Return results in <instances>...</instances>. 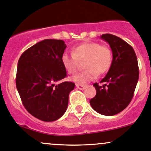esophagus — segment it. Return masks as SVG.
Listing matches in <instances>:
<instances>
[{"label": "esophagus", "instance_id": "1", "mask_svg": "<svg viewBox=\"0 0 151 151\" xmlns=\"http://www.w3.org/2000/svg\"><path fill=\"white\" fill-rule=\"evenodd\" d=\"M76 87H77L78 88L81 89V90H83V89L86 88L85 86H84V85H81V84H77V83H76Z\"/></svg>", "mask_w": 151, "mask_h": 151}]
</instances>
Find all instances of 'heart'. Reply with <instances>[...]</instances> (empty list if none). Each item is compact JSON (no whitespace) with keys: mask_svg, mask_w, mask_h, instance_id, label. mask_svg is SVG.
I'll return each instance as SVG.
<instances>
[{"mask_svg":"<svg viewBox=\"0 0 151 151\" xmlns=\"http://www.w3.org/2000/svg\"><path fill=\"white\" fill-rule=\"evenodd\" d=\"M87 68L73 76L72 80L77 84L84 85L94 80L99 74L109 69L112 62V52L106 46L96 42L81 44L74 47L73 53L65 52L61 57V62L70 74H73L78 68V60H83Z\"/></svg>","mask_w":151,"mask_h":151,"instance_id":"1","label":"heart"}]
</instances>
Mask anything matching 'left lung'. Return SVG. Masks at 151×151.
<instances>
[{"instance_id": "8db88e82", "label": "left lung", "mask_w": 151, "mask_h": 151, "mask_svg": "<svg viewBox=\"0 0 151 151\" xmlns=\"http://www.w3.org/2000/svg\"><path fill=\"white\" fill-rule=\"evenodd\" d=\"M101 39L109 45L112 62L106 76L101 81L103 86L93 84L96 91L90 100L96 112L112 116L124 110L130 103L139 78L137 57L133 48L119 37L104 34Z\"/></svg>"}]
</instances>
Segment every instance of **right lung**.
I'll list each match as a JSON object with an SVG mask.
<instances>
[{"label": "right lung", "mask_w": 151, "mask_h": 151, "mask_svg": "<svg viewBox=\"0 0 151 151\" xmlns=\"http://www.w3.org/2000/svg\"><path fill=\"white\" fill-rule=\"evenodd\" d=\"M61 40H45L26 50L19 60L16 84L22 103L32 116L42 121L60 118L68 105L75 83L66 77L61 57L66 48Z\"/></svg>", "instance_id": "add662e5"}]
</instances>
